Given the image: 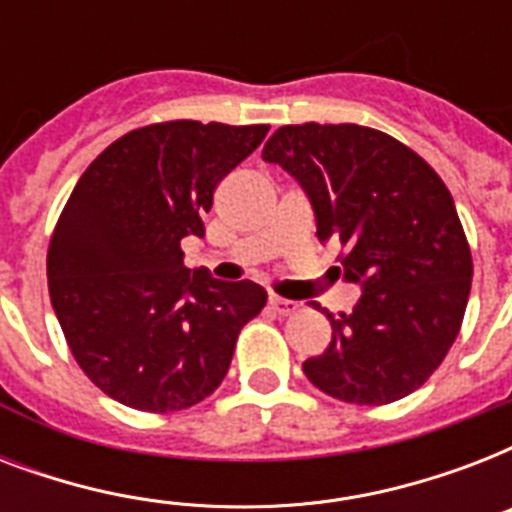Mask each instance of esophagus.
<instances>
[{
  "label": "esophagus",
  "instance_id": "1",
  "mask_svg": "<svg viewBox=\"0 0 512 512\" xmlns=\"http://www.w3.org/2000/svg\"><path fill=\"white\" fill-rule=\"evenodd\" d=\"M268 308H271L276 316H292V313L300 311V303H295V300H284V297L273 295L271 300H268Z\"/></svg>",
  "mask_w": 512,
  "mask_h": 512
}]
</instances>
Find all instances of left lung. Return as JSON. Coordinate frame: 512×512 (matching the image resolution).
<instances>
[{
	"instance_id": "left-lung-1",
	"label": "left lung",
	"mask_w": 512,
	"mask_h": 512,
	"mask_svg": "<svg viewBox=\"0 0 512 512\" xmlns=\"http://www.w3.org/2000/svg\"><path fill=\"white\" fill-rule=\"evenodd\" d=\"M263 159L295 177L321 244L345 247L353 313H327L332 342L305 377L348 404H390L417 390L452 348L473 260L444 180L412 148L358 124H287Z\"/></svg>"
}]
</instances>
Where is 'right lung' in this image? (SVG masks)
Instances as JSON below:
<instances>
[{"mask_svg":"<svg viewBox=\"0 0 512 512\" xmlns=\"http://www.w3.org/2000/svg\"><path fill=\"white\" fill-rule=\"evenodd\" d=\"M268 124L164 122L127 132L84 170L47 252L50 300L76 364L106 396L177 412L223 382L263 287L185 268L217 183Z\"/></svg>","mask_w":512,"mask_h":512,"instance_id":"obj_1","label":"right lung"}]
</instances>
